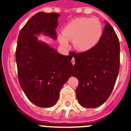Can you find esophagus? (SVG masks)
<instances>
[{"label":"esophagus","mask_w":131,"mask_h":131,"mask_svg":"<svg viewBox=\"0 0 131 131\" xmlns=\"http://www.w3.org/2000/svg\"><path fill=\"white\" fill-rule=\"evenodd\" d=\"M71 62H72V64H74L75 63V58H72Z\"/></svg>","instance_id":"1"}]
</instances>
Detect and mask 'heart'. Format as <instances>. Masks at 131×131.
Here are the masks:
<instances>
[{"instance_id":"b5f03b06","label":"heart","mask_w":131,"mask_h":131,"mask_svg":"<svg viewBox=\"0 0 131 131\" xmlns=\"http://www.w3.org/2000/svg\"><path fill=\"white\" fill-rule=\"evenodd\" d=\"M103 32V26L99 19L80 17L72 19L64 26L62 33L58 35V40L64 47H69V40H73L76 49L88 51L99 43Z\"/></svg>"}]
</instances>
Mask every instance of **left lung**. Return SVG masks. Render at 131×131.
Masks as SVG:
<instances>
[{
  "mask_svg": "<svg viewBox=\"0 0 131 131\" xmlns=\"http://www.w3.org/2000/svg\"><path fill=\"white\" fill-rule=\"evenodd\" d=\"M75 58L73 76L78 78L77 99L82 107L94 108L107 100L120 69V43L113 27L106 21L99 43L82 53L70 52Z\"/></svg>",
  "mask_w": 131,
  "mask_h": 131,
  "instance_id": "8db88e82",
  "label": "left lung"
}]
</instances>
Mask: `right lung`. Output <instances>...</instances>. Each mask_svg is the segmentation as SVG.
Listing matches in <instances>:
<instances>
[{
  "label": "right lung",
  "mask_w": 131,
  "mask_h": 131,
  "mask_svg": "<svg viewBox=\"0 0 131 131\" xmlns=\"http://www.w3.org/2000/svg\"><path fill=\"white\" fill-rule=\"evenodd\" d=\"M57 13L39 12L19 32L15 51L19 85L29 101L40 107H51L60 90L71 77L73 56L60 54L36 37L40 34L57 39Z\"/></svg>",
  "instance_id": "obj_1"
}]
</instances>
